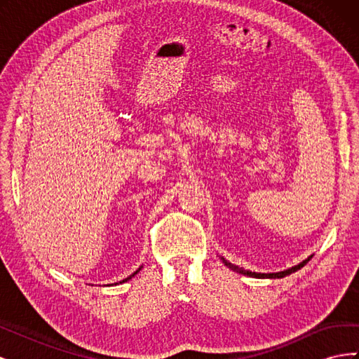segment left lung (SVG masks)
I'll list each match as a JSON object with an SVG mask.
<instances>
[{
    "mask_svg": "<svg viewBox=\"0 0 359 359\" xmlns=\"http://www.w3.org/2000/svg\"><path fill=\"white\" fill-rule=\"evenodd\" d=\"M310 259H311V256H309L306 260H302L301 264H298V265H295V266H292V268H287V269H283V271H278V273H255V271H248V269L240 268L238 265H233V264L229 262V260H226L224 257H222L223 264H224L227 268H231L232 271H235V273H240V274L248 276V277H256V278H283V277H286V276H289V274H292V273H295V271L301 269L304 265H306V264L309 262Z\"/></svg>",
    "mask_w": 359,
    "mask_h": 359,
    "instance_id": "1",
    "label": "left lung"
}]
</instances>
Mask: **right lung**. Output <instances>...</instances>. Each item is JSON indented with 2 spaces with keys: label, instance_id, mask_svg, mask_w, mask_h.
<instances>
[{
  "label": "right lung",
  "instance_id": "right-lung-1",
  "mask_svg": "<svg viewBox=\"0 0 359 359\" xmlns=\"http://www.w3.org/2000/svg\"><path fill=\"white\" fill-rule=\"evenodd\" d=\"M140 268H142V266H140ZM140 268H139V269H137V271H135V273H133V274H132V276H128V277H127V278H124V280H123V281H119V283H126V281H128V280H130V278H132V277H135V276H136V274H137V273H139V271H140ZM115 285H118V283H115Z\"/></svg>",
  "mask_w": 359,
  "mask_h": 359
}]
</instances>
